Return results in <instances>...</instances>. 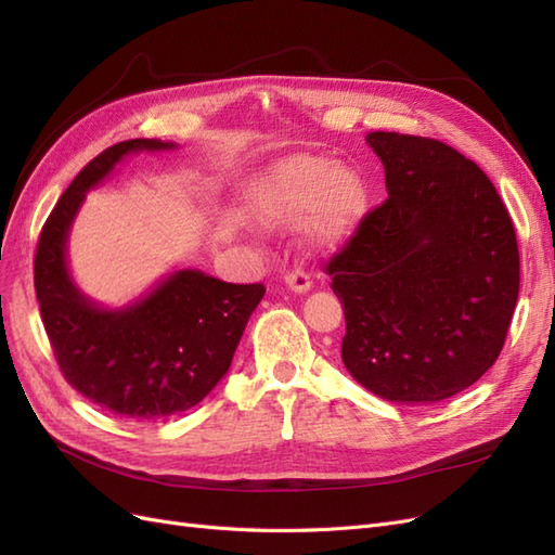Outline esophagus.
Returning a JSON list of instances; mask_svg holds the SVG:
<instances>
[{
	"label": "esophagus",
	"mask_w": 555,
	"mask_h": 555,
	"mask_svg": "<svg viewBox=\"0 0 555 555\" xmlns=\"http://www.w3.org/2000/svg\"><path fill=\"white\" fill-rule=\"evenodd\" d=\"M284 282H287V287H289L292 292H296V294H306V292H310V287H312L310 275H308L306 271H300V268H296V271L284 275Z\"/></svg>",
	"instance_id": "34e87169"
}]
</instances>
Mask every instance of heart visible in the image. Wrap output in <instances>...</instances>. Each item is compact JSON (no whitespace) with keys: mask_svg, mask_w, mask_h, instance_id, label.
<instances>
[{"mask_svg":"<svg viewBox=\"0 0 555 555\" xmlns=\"http://www.w3.org/2000/svg\"><path fill=\"white\" fill-rule=\"evenodd\" d=\"M367 208L365 184L324 157H294L263 176L251 192V217L266 229L298 227L322 247L340 245Z\"/></svg>","mask_w":555,"mask_h":555,"instance_id":"obj_1","label":"heart"}]
</instances>
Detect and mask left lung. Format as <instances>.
I'll return each mask as SVG.
<instances>
[{"label":"left lung","mask_w":555,"mask_h":555,"mask_svg":"<svg viewBox=\"0 0 555 555\" xmlns=\"http://www.w3.org/2000/svg\"><path fill=\"white\" fill-rule=\"evenodd\" d=\"M384 164L382 206L324 271L345 312L343 363L379 398L435 402L500 357L518 298V245L495 184L451 145L365 137Z\"/></svg>","instance_id":"left-lung-1"}]
</instances>
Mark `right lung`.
Returning <instances> with one entry per match:
<instances>
[{
  "mask_svg": "<svg viewBox=\"0 0 555 555\" xmlns=\"http://www.w3.org/2000/svg\"><path fill=\"white\" fill-rule=\"evenodd\" d=\"M173 143L131 139L96 155L60 196L41 229L35 289L50 347L64 379L90 402L150 422L194 408L233 359L263 284H231L201 271H176L122 310L82 296L66 268V238L86 192L125 155Z\"/></svg>",
  "mask_w": 555,
  "mask_h": 555,
  "instance_id": "obj_1",
  "label": "right lung"
}]
</instances>
